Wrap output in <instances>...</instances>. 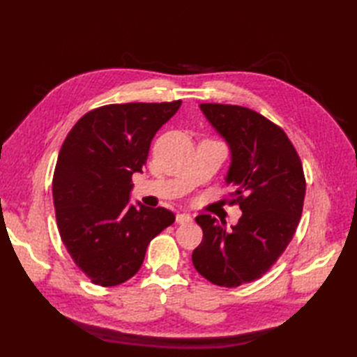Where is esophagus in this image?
Returning <instances> with one entry per match:
<instances>
[{
  "label": "esophagus",
  "mask_w": 357,
  "mask_h": 357,
  "mask_svg": "<svg viewBox=\"0 0 357 357\" xmlns=\"http://www.w3.org/2000/svg\"><path fill=\"white\" fill-rule=\"evenodd\" d=\"M176 222L178 224H188L192 222V216L188 213H178L176 215Z\"/></svg>",
  "instance_id": "34e87169"
}]
</instances>
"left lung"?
I'll use <instances>...</instances> for the list:
<instances>
[{
    "label": "left lung",
    "mask_w": 357,
    "mask_h": 357,
    "mask_svg": "<svg viewBox=\"0 0 357 357\" xmlns=\"http://www.w3.org/2000/svg\"><path fill=\"white\" fill-rule=\"evenodd\" d=\"M199 109L229 146L225 183L242 216L231 230L210 215L196 216L204 238L192 261L211 284L239 287L261 278L290 244L304 206V170L285 132L261 113L227 104Z\"/></svg>",
    "instance_id": "8db88e82"
}]
</instances>
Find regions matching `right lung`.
I'll use <instances>...</instances> for the list:
<instances>
[{"instance_id": "add662e5", "label": "right lung", "mask_w": 357, "mask_h": 357, "mask_svg": "<svg viewBox=\"0 0 357 357\" xmlns=\"http://www.w3.org/2000/svg\"><path fill=\"white\" fill-rule=\"evenodd\" d=\"M181 107L173 102L110 104L86 113L67 135L53 173L58 230L93 284L113 287L141 268L147 245L174 222L170 210L132 204L150 142Z\"/></svg>"}]
</instances>
